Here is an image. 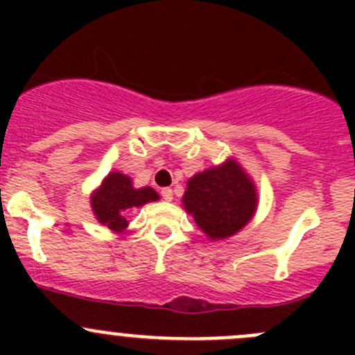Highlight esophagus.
Returning <instances> with one entry per match:
<instances>
[{
    "instance_id": "obj_1",
    "label": "esophagus",
    "mask_w": 355,
    "mask_h": 355,
    "mask_svg": "<svg viewBox=\"0 0 355 355\" xmlns=\"http://www.w3.org/2000/svg\"><path fill=\"white\" fill-rule=\"evenodd\" d=\"M161 196H163V199L168 200V202L173 200V191H171V189H163V191H161Z\"/></svg>"
}]
</instances>
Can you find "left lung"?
<instances>
[{
  "label": "left lung",
  "mask_w": 355,
  "mask_h": 355,
  "mask_svg": "<svg viewBox=\"0 0 355 355\" xmlns=\"http://www.w3.org/2000/svg\"><path fill=\"white\" fill-rule=\"evenodd\" d=\"M257 189L235 157L206 168L187 180L182 207L209 241L239 234L257 209Z\"/></svg>",
  "instance_id": "8db88e82"
}]
</instances>
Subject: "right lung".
Returning <instances> with one entry per match:
<instances>
[{"mask_svg": "<svg viewBox=\"0 0 355 355\" xmlns=\"http://www.w3.org/2000/svg\"><path fill=\"white\" fill-rule=\"evenodd\" d=\"M159 194L153 187L135 189L128 175L121 171H110L103 178L101 185L91 194V207L96 220L108 227L111 232H123L128 227L125 218L132 207H142L148 202H155Z\"/></svg>", "mask_w": 355, "mask_h": 355, "instance_id": "right-lung-1", "label": "right lung"}]
</instances>
